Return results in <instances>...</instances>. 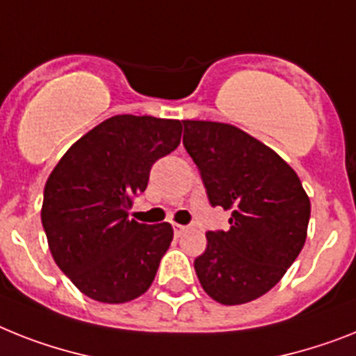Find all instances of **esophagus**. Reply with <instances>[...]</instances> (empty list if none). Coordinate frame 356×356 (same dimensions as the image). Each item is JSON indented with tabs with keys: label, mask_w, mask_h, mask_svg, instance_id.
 Masks as SVG:
<instances>
[{
	"label": "esophagus",
	"mask_w": 356,
	"mask_h": 356,
	"mask_svg": "<svg viewBox=\"0 0 356 356\" xmlns=\"http://www.w3.org/2000/svg\"><path fill=\"white\" fill-rule=\"evenodd\" d=\"M187 231V225H180V224H175V234L176 236H181V234Z\"/></svg>",
	"instance_id": "obj_1"
}]
</instances>
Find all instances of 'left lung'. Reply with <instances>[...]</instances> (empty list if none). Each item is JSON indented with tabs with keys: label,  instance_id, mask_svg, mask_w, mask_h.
Masks as SVG:
<instances>
[{
	"label": "left lung",
	"instance_id": "1",
	"mask_svg": "<svg viewBox=\"0 0 356 356\" xmlns=\"http://www.w3.org/2000/svg\"><path fill=\"white\" fill-rule=\"evenodd\" d=\"M184 147L213 207L231 211L227 231H207L195 260L204 291L224 305L257 300L300 254L311 204L300 178L277 152L242 129L184 122Z\"/></svg>",
	"mask_w": 356,
	"mask_h": 356
}]
</instances>
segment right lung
Returning <instances> with one entry per match:
<instances>
[{"instance_id": "1", "label": "right lung", "mask_w": 356, "mask_h": 356, "mask_svg": "<svg viewBox=\"0 0 356 356\" xmlns=\"http://www.w3.org/2000/svg\"><path fill=\"white\" fill-rule=\"evenodd\" d=\"M180 138V120L120 114L79 138L49 176L41 224L52 258L92 300L123 304L151 287L172 227L138 224L129 209Z\"/></svg>"}]
</instances>
